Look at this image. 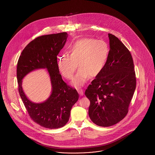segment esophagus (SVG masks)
I'll use <instances>...</instances> for the list:
<instances>
[{"instance_id": "obj_1", "label": "esophagus", "mask_w": 155, "mask_h": 155, "mask_svg": "<svg viewBox=\"0 0 155 155\" xmlns=\"http://www.w3.org/2000/svg\"><path fill=\"white\" fill-rule=\"evenodd\" d=\"M77 92H78V94H79L80 95H82L84 94V91H83V89H77Z\"/></svg>"}]
</instances>
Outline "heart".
Listing matches in <instances>:
<instances>
[{
	"instance_id": "obj_1",
	"label": "heart",
	"mask_w": 155,
	"mask_h": 155,
	"mask_svg": "<svg viewBox=\"0 0 155 155\" xmlns=\"http://www.w3.org/2000/svg\"><path fill=\"white\" fill-rule=\"evenodd\" d=\"M109 46L103 40L85 38L71 45L68 54H62L58 58L59 72L65 78L71 80L77 68L73 84L81 86L88 79L100 74L108 61Z\"/></svg>"
}]
</instances>
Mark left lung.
<instances>
[{
    "label": "left lung",
    "mask_w": 155,
    "mask_h": 155,
    "mask_svg": "<svg viewBox=\"0 0 155 155\" xmlns=\"http://www.w3.org/2000/svg\"><path fill=\"white\" fill-rule=\"evenodd\" d=\"M110 53L102 71L85 90L90 101L89 116L101 127L114 125L124 118L136 88L133 58L118 38L109 34Z\"/></svg>",
    "instance_id": "8db88e82"
}]
</instances>
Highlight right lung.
Masks as SVG:
<instances>
[{
    "label": "right lung",
    "mask_w": 155,
    "mask_h": 155,
    "mask_svg": "<svg viewBox=\"0 0 155 155\" xmlns=\"http://www.w3.org/2000/svg\"><path fill=\"white\" fill-rule=\"evenodd\" d=\"M68 34L60 32L37 37L21 52L17 67L18 92L31 118L49 129L61 128L68 122L72 106L78 99L77 90L63 80L57 66V56L66 42ZM47 68L51 77L52 94L44 103H32L22 88V78L31 71Z\"/></svg>",
    "instance_id": "obj_1"
}]
</instances>
